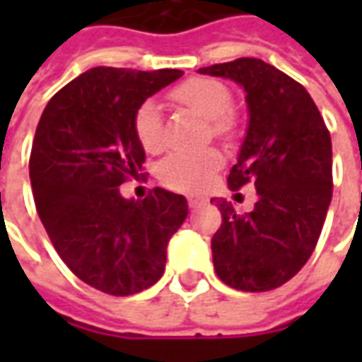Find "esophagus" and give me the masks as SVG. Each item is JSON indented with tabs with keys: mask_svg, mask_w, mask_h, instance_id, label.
Instances as JSON below:
<instances>
[{
	"mask_svg": "<svg viewBox=\"0 0 362 362\" xmlns=\"http://www.w3.org/2000/svg\"><path fill=\"white\" fill-rule=\"evenodd\" d=\"M207 199L204 196H199V194H189L188 196V205L194 209V207H199V205H204Z\"/></svg>",
	"mask_w": 362,
	"mask_h": 362,
	"instance_id": "obj_1",
	"label": "esophagus"
}]
</instances>
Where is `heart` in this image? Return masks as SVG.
Returning a JSON list of instances; mask_svg holds the SVG:
<instances>
[{
	"instance_id": "b5f03b06",
	"label": "heart",
	"mask_w": 362,
	"mask_h": 362,
	"mask_svg": "<svg viewBox=\"0 0 362 362\" xmlns=\"http://www.w3.org/2000/svg\"><path fill=\"white\" fill-rule=\"evenodd\" d=\"M173 98L188 110L207 119L209 132L215 137L228 139L235 134L236 119L233 108V93L227 85L209 77H194L173 90ZM134 134L147 153H158L165 147V129L160 108L153 98L143 100L134 114ZM221 155L215 149L197 153H173L160 163L158 176L166 186L176 189L202 188L215 168H219Z\"/></svg>"
}]
</instances>
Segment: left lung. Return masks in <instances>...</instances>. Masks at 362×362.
Segmentation results:
<instances>
[{
  "label": "left lung",
  "instance_id": "1",
  "mask_svg": "<svg viewBox=\"0 0 362 362\" xmlns=\"http://www.w3.org/2000/svg\"><path fill=\"white\" fill-rule=\"evenodd\" d=\"M246 93L248 127L228 188H256L250 213L215 199L223 215L213 266L228 287L262 293L287 283L316 248L332 202V137L300 83L258 58L199 67Z\"/></svg>",
  "mask_w": 362,
  "mask_h": 362
}]
</instances>
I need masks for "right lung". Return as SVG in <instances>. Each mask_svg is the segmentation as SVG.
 Segmentation results:
<instances>
[{"label": "right lung", "instance_id": "obj_1", "mask_svg": "<svg viewBox=\"0 0 362 362\" xmlns=\"http://www.w3.org/2000/svg\"><path fill=\"white\" fill-rule=\"evenodd\" d=\"M182 75L93 67L52 96L36 127L28 163L36 211L66 266L106 295L155 285L168 240L188 217L186 197L165 188L145 199L119 194L145 163L137 106Z\"/></svg>", "mask_w": 362, "mask_h": 362}]
</instances>
